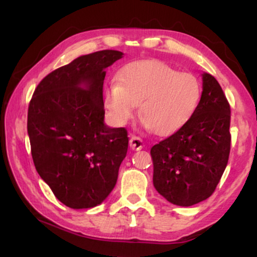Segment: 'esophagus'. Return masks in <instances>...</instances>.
Wrapping results in <instances>:
<instances>
[{
	"label": "esophagus",
	"mask_w": 257,
	"mask_h": 257,
	"mask_svg": "<svg viewBox=\"0 0 257 257\" xmlns=\"http://www.w3.org/2000/svg\"><path fill=\"white\" fill-rule=\"evenodd\" d=\"M129 145H130V149H132V150L139 151V150H142L143 147H144V142H143L142 138H139L137 136H133L132 138H130Z\"/></svg>",
	"instance_id": "esophagus-1"
}]
</instances>
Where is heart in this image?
Returning <instances> with one entry per match:
<instances>
[{
    "mask_svg": "<svg viewBox=\"0 0 257 257\" xmlns=\"http://www.w3.org/2000/svg\"><path fill=\"white\" fill-rule=\"evenodd\" d=\"M201 98V84L191 73H181L156 60L129 64L119 73L118 82L104 93L106 110L115 123L124 124L139 114L146 128L161 136L181 128Z\"/></svg>",
    "mask_w": 257,
    "mask_h": 257,
    "instance_id": "b5f03b06",
    "label": "heart"
}]
</instances>
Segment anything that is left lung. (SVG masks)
I'll list each match as a JSON object with an SVG mask.
<instances>
[{"label": "left lung", "mask_w": 257, "mask_h": 257, "mask_svg": "<svg viewBox=\"0 0 257 257\" xmlns=\"http://www.w3.org/2000/svg\"><path fill=\"white\" fill-rule=\"evenodd\" d=\"M202 76V96L189 120L151 149L155 189L179 206L210 197L229 160V102L214 77Z\"/></svg>", "instance_id": "left-lung-1"}]
</instances>
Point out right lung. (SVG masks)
<instances>
[{
  "label": "right lung",
  "mask_w": 257,
  "mask_h": 257,
  "mask_svg": "<svg viewBox=\"0 0 257 257\" xmlns=\"http://www.w3.org/2000/svg\"><path fill=\"white\" fill-rule=\"evenodd\" d=\"M123 53L81 55L49 73L35 89L27 130L38 175L68 207L101 204L118 179L128 133L104 123L105 69Z\"/></svg>",
  "instance_id": "obj_1"
}]
</instances>
